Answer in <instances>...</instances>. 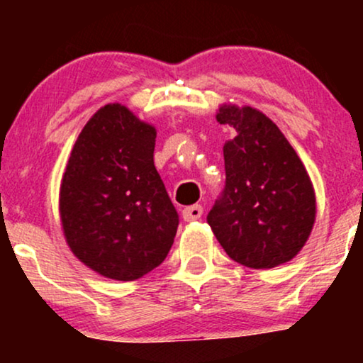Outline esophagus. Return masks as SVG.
Segmentation results:
<instances>
[{
	"mask_svg": "<svg viewBox=\"0 0 363 363\" xmlns=\"http://www.w3.org/2000/svg\"><path fill=\"white\" fill-rule=\"evenodd\" d=\"M203 215V206L201 205H193V206H187L182 210V218L186 222H194V220L201 218Z\"/></svg>",
	"mask_w": 363,
	"mask_h": 363,
	"instance_id": "esophagus-1",
	"label": "esophagus"
}]
</instances>
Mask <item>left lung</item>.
Instances as JSON below:
<instances>
[{"label": "left lung", "instance_id": "1", "mask_svg": "<svg viewBox=\"0 0 363 363\" xmlns=\"http://www.w3.org/2000/svg\"><path fill=\"white\" fill-rule=\"evenodd\" d=\"M216 121L235 136L223 145L225 186L206 222L234 261L254 269L283 264L303 247L315 220L307 170L262 112L222 106Z\"/></svg>", "mask_w": 363, "mask_h": 363}]
</instances>
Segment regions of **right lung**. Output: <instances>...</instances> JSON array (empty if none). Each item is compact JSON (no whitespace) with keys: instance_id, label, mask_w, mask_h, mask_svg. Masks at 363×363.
Returning a JSON list of instances; mask_svg holds the SVG:
<instances>
[{"instance_id":"add662e5","label":"right lung","mask_w":363,"mask_h":363,"mask_svg":"<svg viewBox=\"0 0 363 363\" xmlns=\"http://www.w3.org/2000/svg\"><path fill=\"white\" fill-rule=\"evenodd\" d=\"M155 128L121 104L82 129L61 182L60 211L74 256L102 277L131 281L167 257L179 215L153 165Z\"/></svg>"}]
</instances>
